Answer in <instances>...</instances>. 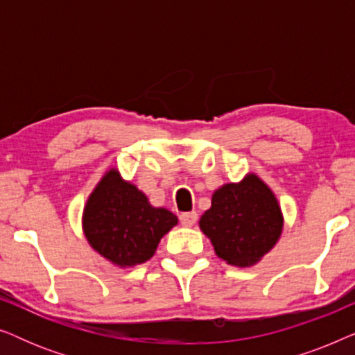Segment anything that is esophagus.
Returning <instances> with one entry per match:
<instances>
[{
    "label": "esophagus",
    "mask_w": 355,
    "mask_h": 355,
    "mask_svg": "<svg viewBox=\"0 0 355 355\" xmlns=\"http://www.w3.org/2000/svg\"><path fill=\"white\" fill-rule=\"evenodd\" d=\"M197 218H198L197 213H196V211H191V213H182V215L179 216V220H181V225H182V226L191 227V226L196 225Z\"/></svg>",
    "instance_id": "esophagus-1"
}]
</instances>
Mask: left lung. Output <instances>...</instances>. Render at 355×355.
I'll list each match as a JSON object with an SVG mask.
<instances>
[{
  "label": "left lung",
  "mask_w": 355,
  "mask_h": 355,
  "mask_svg": "<svg viewBox=\"0 0 355 355\" xmlns=\"http://www.w3.org/2000/svg\"><path fill=\"white\" fill-rule=\"evenodd\" d=\"M198 226L227 265L249 268L279 241L284 216L275 192L260 176L247 173L242 181L223 184Z\"/></svg>",
  "instance_id": "left-lung-1"
}]
</instances>
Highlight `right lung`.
Listing matches in <instances>:
<instances>
[{
	"mask_svg": "<svg viewBox=\"0 0 355 355\" xmlns=\"http://www.w3.org/2000/svg\"><path fill=\"white\" fill-rule=\"evenodd\" d=\"M178 216L153 207L137 186L111 166L87 197L82 231L96 254L119 268H132L152 259Z\"/></svg>",
	"mask_w": 355,
	"mask_h": 355,
	"instance_id": "obj_1",
	"label": "right lung"
}]
</instances>
